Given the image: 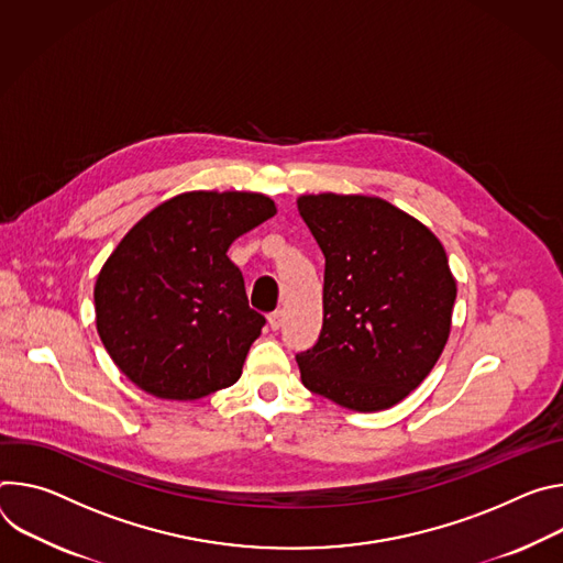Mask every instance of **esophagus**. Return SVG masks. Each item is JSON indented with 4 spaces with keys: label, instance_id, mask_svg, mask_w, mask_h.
<instances>
[{
    "label": "esophagus",
    "instance_id": "obj_1",
    "mask_svg": "<svg viewBox=\"0 0 563 563\" xmlns=\"http://www.w3.org/2000/svg\"><path fill=\"white\" fill-rule=\"evenodd\" d=\"M268 324H271L273 331L282 329V324H284V313H282V310H275V313L268 316Z\"/></svg>",
    "mask_w": 563,
    "mask_h": 563
}]
</instances>
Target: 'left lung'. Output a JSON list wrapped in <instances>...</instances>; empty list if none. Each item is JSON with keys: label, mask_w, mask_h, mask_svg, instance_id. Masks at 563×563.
I'll return each mask as SVG.
<instances>
[{"label": "left lung", "mask_w": 563, "mask_h": 563, "mask_svg": "<svg viewBox=\"0 0 563 563\" xmlns=\"http://www.w3.org/2000/svg\"><path fill=\"white\" fill-rule=\"evenodd\" d=\"M297 210L324 264V322L297 355L301 383L353 411L405 400L439 362L456 279L427 225L378 197L303 195Z\"/></svg>", "instance_id": "8db88e82"}]
</instances>
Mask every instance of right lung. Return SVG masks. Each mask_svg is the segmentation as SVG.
Listing matches in <instances>:
<instances>
[{
    "label": "right lung",
    "instance_id": "right-lung-1",
    "mask_svg": "<svg viewBox=\"0 0 563 563\" xmlns=\"http://www.w3.org/2000/svg\"><path fill=\"white\" fill-rule=\"evenodd\" d=\"M257 192H183L147 212L104 262L96 327L113 364L163 400L232 387L262 335L228 247L275 217Z\"/></svg>",
    "mask_w": 563,
    "mask_h": 563
}]
</instances>
